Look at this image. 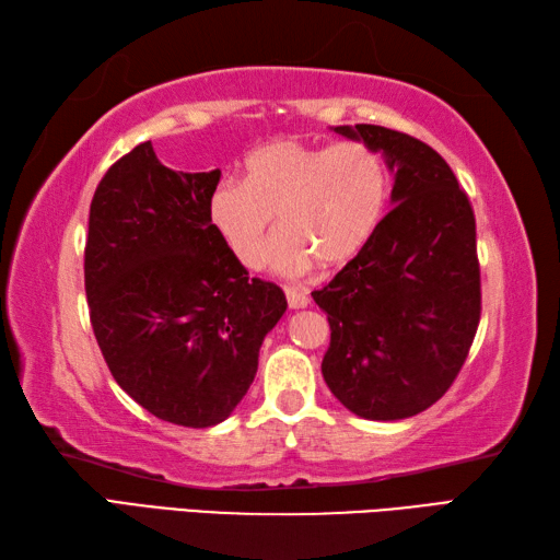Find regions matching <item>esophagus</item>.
Masks as SVG:
<instances>
[{
  "label": "esophagus",
  "instance_id": "esophagus-1",
  "mask_svg": "<svg viewBox=\"0 0 560 560\" xmlns=\"http://www.w3.org/2000/svg\"><path fill=\"white\" fill-rule=\"evenodd\" d=\"M287 291V301H289V307H307V303H311V299H307V293L305 291H301V289H295V287H287L283 289Z\"/></svg>",
  "mask_w": 560,
  "mask_h": 560
}]
</instances>
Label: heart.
Masks as SVG:
<instances>
[{"mask_svg": "<svg viewBox=\"0 0 560 560\" xmlns=\"http://www.w3.org/2000/svg\"><path fill=\"white\" fill-rule=\"evenodd\" d=\"M389 195L383 156L361 141L319 144L295 137L271 139L243 161V180L211 187V229L245 267L265 253L273 213L283 229L269 245V265L303 273L315 265H347L380 229Z\"/></svg>", "mask_w": 560, "mask_h": 560, "instance_id": "1", "label": "heart"}]
</instances>
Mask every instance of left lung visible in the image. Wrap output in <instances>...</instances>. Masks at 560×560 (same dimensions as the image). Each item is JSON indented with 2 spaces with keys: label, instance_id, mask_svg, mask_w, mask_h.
Here are the masks:
<instances>
[{
  "label": "left lung",
  "instance_id": "obj_1",
  "mask_svg": "<svg viewBox=\"0 0 560 560\" xmlns=\"http://www.w3.org/2000/svg\"><path fill=\"white\" fill-rule=\"evenodd\" d=\"M335 132L385 153L395 207L363 253L313 291L331 329L323 375L361 419H407L445 395L477 337V219L455 173L423 141L380 125Z\"/></svg>",
  "mask_w": 560,
  "mask_h": 560
}]
</instances>
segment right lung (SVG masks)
I'll use <instances>...</instances> for the list:
<instances>
[{
    "instance_id": "1",
    "label": "right lung",
    "mask_w": 560,
    "mask_h": 560,
    "mask_svg": "<svg viewBox=\"0 0 560 560\" xmlns=\"http://www.w3.org/2000/svg\"><path fill=\"white\" fill-rule=\"evenodd\" d=\"M221 171L175 173L151 141L115 161L89 213L83 281L115 383L159 419H229L257 373L287 295L253 279L207 217Z\"/></svg>"
}]
</instances>
